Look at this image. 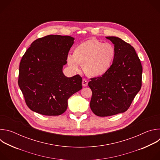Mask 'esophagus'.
I'll use <instances>...</instances> for the list:
<instances>
[{"label": "esophagus", "instance_id": "1", "mask_svg": "<svg viewBox=\"0 0 160 160\" xmlns=\"http://www.w3.org/2000/svg\"><path fill=\"white\" fill-rule=\"evenodd\" d=\"M88 85V81L86 79H83L82 80V85L83 87H87Z\"/></svg>", "mask_w": 160, "mask_h": 160}]
</instances>
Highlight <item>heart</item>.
Here are the masks:
<instances>
[{"label": "heart", "mask_w": 160, "mask_h": 160, "mask_svg": "<svg viewBox=\"0 0 160 160\" xmlns=\"http://www.w3.org/2000/svg\"><path fill=\"white\" fill-rule=\"evenodd\" d=\"M116 54L112 44L89 38L77 45L73 51V57L67 58V62L75 71L79 70L80 64L83 66L84 71L88 76L100 77L110 70Z\"/></svg>", "instance_id": "obj_1"}]
</instances>
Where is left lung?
I'll return each instance as SVG.
<instances>
[{
    "mask_svg": "<svg viewBox=\"0 0 160 160\" xmlns=\"http://www.w3.org/2000/svg\"><path fill=\"white\" fill-rule=\"evenodd\" d=\"M114 44L116 56L110 70L103 76L90 79V106L98 117L124 112L142 85V67L131 45L117 37H106Z\"/></svg>",
    "mask_w": 160,
    "mask_h": 160,
    "instance_id": "left-lung-1",
    "label": "left lung"
}]
</instances>
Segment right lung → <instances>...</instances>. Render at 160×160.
Listing matches in <instances>:
<instances>
[{"label":"right lung","instance_id":"1","mask_svg":"<svg viewBox=\"0 0 160 160\" xmlns=\"http://www.w3.org/2000/svg\"><path fill=\"white\" fill-rule=\"evenodd\" d=\"M75 38L50 35L32 42L22 56L18 85L28 107L46 116H58L67 109L68 100L82 89V78L62 72Z\"/></svg>","mask_w":160,"mask_h":160}]
</instances>
